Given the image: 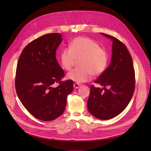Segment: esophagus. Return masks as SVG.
<instances>
[{"label": "esophagus", "instance_id": "obj_1", "mask_svg": "<svg viewBox=\"0 0 151 151\" xmlns=\"http://www.w3.org/2000/svg\"><path fill=\"white\" fill-rule=\"evenodd\" d=\"M80 86H81V85H80V84H78V83H74V84H73V87H74L75 89L78 88L79 87H80Z\"/></svg>", "mask_w": 151, "mask_h": 151}]
</instances>
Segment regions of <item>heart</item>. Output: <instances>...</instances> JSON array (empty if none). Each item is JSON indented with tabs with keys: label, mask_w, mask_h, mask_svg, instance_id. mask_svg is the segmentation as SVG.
Segmentation results:
<instances>
[{
	"label": "heart",
	"mask_w": 151,
	"mask_h": 151,
	"mask_svg": "<svg viewBox=\"0 0 151 151\" xmlns=\"http://www.w3.org/2000/svg\"><path fill=\"white\" fill-rule=\"evenodd\" d=\"M70 47L63 48L60 54V62L63 69L70 70L76 60L78 67L67 75L68 80L78 83L89 81L92 75L98 76L105 71L108 63L106 50L92 39L78 37L70 43Z\"/></svg>",
	"instance_id": "b5f03b06"
}]
</instances>
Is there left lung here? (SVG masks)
I'll return each instance as SVG.
<instances>
[{"mask_svg":"<svg viewBox=\"0 0 151 151\" xmlns=\"http://www.w3.org/2000/svg\"><path fill=\"white\" fill-rule=\"evenodd\" d=\"M101 34L113 41L112 58L109 67L95 81L104 88L91 86L88 108L94 117L108 120L122 113L129 104L135 76L132 58L125 45L114 37Z\"/></svg>","mask_w":151,"mask_h":151,"instance_id":"1","label":"left lung"}]
</instances>
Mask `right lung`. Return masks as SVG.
I'll list each match as a JSON object with an SVG mask.
<instances>
[{
	"label": "right lung",
	"mask_w": 151,
	"mask_h": 151,
	"mask_svg": "<svg viewBox=\"0 0 151 151\" xmlns=\"http://www.w3.org/2000/svg\"><path fill=\"white\" fill-rule=\"evenodd\" d=\"M62 34H47L28 44L18 62L15 88L23 106L38 119L51 121L64 111L72 80L62 81L63 70L55 58ZM59 83L57 88L52 86Z\"/></svg>",
	"instance_id": "1"
}]
</instances>
